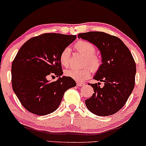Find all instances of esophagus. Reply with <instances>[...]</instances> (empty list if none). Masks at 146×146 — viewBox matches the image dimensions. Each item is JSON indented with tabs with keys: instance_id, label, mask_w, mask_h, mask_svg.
Wrapping results in <instances>:
<instances>
[{
	"instance_id": "obj_1",
	"label": "esophagus",
	"mask_w": 146,
	"mask_h": 146,
	"mask_svg": "<svg viewBox=\"0 0 146 146\" xmlns=\"http://www.w3.org/2000/svg\"><path fill=\"white\" fill-rule=\"evenodd\" d=\"M76 86L78 87H82L83 86H85L84 83H81V82H76Z\"/></svg>"
}]
</instances>
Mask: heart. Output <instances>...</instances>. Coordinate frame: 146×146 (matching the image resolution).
<instances>
[{"mask_svg":"<svg viewBox=\"0 0 146 146\" xmlns=\"http://www.w3.org/2000/svg\"><path fill=\"white\" fill-rule=\"evenodd\" d=\"M74 48L83 56H86L84 60L85 66L82 68H72L65 70V74L78 81H83L90 76L92 71L97 72L102 65V59L99 55L96 54V47L92 43L86 40H79L74 44ZM70 49L65 48L60 54V62L64 67L70 65Z\"/></svg>","mask_w":146,"mask_h":146,"instance_id":"b5f03b06","label":"heart"}]
</instances>
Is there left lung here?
<instances>
[{"mask_svg": "<svg viewBox=\"0 0 146 146\" xmlns=\"http://www.w3.org/2000/svg\"><path fill=\"white\" fill-rule=\"evenodd\" d=\"M96 45L101 52L102 65L94 79L104 82L90 86L94 94L86 100V107L99 116H109L125 104L135 84L136 63L127 47L120 38L102 32L78 34ZM90 85V83H88Z\"/></svg>", "mask_w": 146, "mask_h": 146, "instance_id": "1", "label": "left lung"}]
</instances>
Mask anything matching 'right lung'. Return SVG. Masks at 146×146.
I'll list each match as a JSON object with an SVG mask.
<instances>
[{
    "label": "right lung",
    "mask_w": 146,
    "mask_h": 146,
    "mask_svg": "<svg viewBox=\"0 0 146 146\" xmlns=\"http://www.w3.org/2000/svg\"><path fill=\"white\" fill-rule=\"evenodd\" d=\"M76 35L45 33L26 41L11 65L13 90L22 106L36 115H46L58 108L65 91L76 86L68 76H62L61 52L76 39ZM60 78L50 82L49 76Z\"/></svg>",
    "instance_id": "1"
}]
</instances>
